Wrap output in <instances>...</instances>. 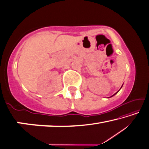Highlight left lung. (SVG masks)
Here are the masks:
<instances>
[{"instance_id":"8db88e82","label":"left lung","mask_w":149,"mask_h":149,"mask_svg":"<svg viewBox=\"0 0 149 149\" xmlns=\"http://www.w3.org/2000/svg\"><path fill=\"white\" fill-rule=\"evenodd\" d=\"M117 92H116V93H117ZM114 94V95H115V94ZM114 95H113V96H114Z\"/></svg>"}]
</instances>
